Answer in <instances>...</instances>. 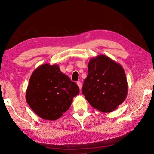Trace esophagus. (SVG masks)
Returning <instances> with one entry per match:
<instances>
[{
  "instance_id": "esophagus-1",
  "label": "esophagus",
  "mask_w": 154,
  "mask_h": 154,
  "mask_svg": "<svg viewBox=\"0 0 154 154\" xmlns=\"http://www.w3.org/2000/svg\"><path fill=\"white\" fill-rule=\"evenodd\" d=\"M77 85H78V87H79V90H82V83H81L80 82H77Z\"/></svg>"
}]
</instances>
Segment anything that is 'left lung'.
Listing matches in <instances>:
<instances>
[{"label": "left lung", "mask_w": 154, "mask_h": 154, "mask_svg": "<svg viewBox=\"0 0 154 154\" xmlns=\"http://www.w3.org/2000/svg\"><path fill=\"white\" fill-rule=\"evenodd\" d=\"M82 93L92 107L110 113L126 98L128 82L125 71L118 62L105 55L90 59Z\"/></svg>", "instance_id": "1"}]
</instances>
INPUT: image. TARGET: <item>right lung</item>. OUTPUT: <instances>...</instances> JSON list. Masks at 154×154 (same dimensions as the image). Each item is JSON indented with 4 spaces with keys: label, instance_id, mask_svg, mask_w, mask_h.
I'll return each instance as SVG.
<instances>
[{
    "label": "right lung",
    "instance_id": "right-lung-1",
    "mask_svg": "<svg viewBox=\"0 0 154 154\" xmlns=\"http://www.w3.org/2000/svg\"><path fill=\"white\" fill-rule=\"evenodd\" d=\"M79 92L77 85L61 72L58 64H43L31 75L26 100L41 118L54 121L70 108Z\"/></svg>",
    "mask_w": 154,
    "mask_h": 154
}]
</instances>
